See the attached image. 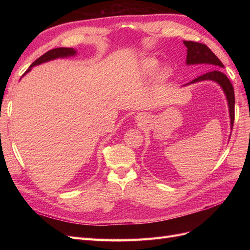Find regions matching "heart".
Wrapping results in <instances>:
<instances>
[{
	"mask_svg": "<svg viewBox=\"0 0 250 250\" xmlns=\"http://www.w3.org/2000/svg\"><path fill=\"white\" fill-rule=\"evenodd\" d=\"M158 66V60L153 57H146L141 62V71L144 75L150 76L152 75ZM171 75V70L168 66H162L156 72V78L158 81H166Z\"/></svg>",
	"mask_w": 250,
	"mask_h": 250,
	"instance_id": "heart-1",
	"label": "heart"
}]
</instances>
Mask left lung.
I'll return each instance as SVG.
<instances>
[{
	"mask_svg": "<svg viewBox=\"0 0 250 250\" xmlns=\"http://www.w3.org/2000/svg\"><path fill=\"white\" fill-rule=\"evenodd\" d=\"M185 46L187 47V62L188 65H194V64H206L208 69H210V72L201 75V76L195 78L191 82L187 83L184 86L194 84V83L210 80L218 83L221 86L224 95L226 97L229 104V119H230V128L232 129L233 120H234V93L233 87L230 83L229 79L226 77L221 72L224 65L220 62L213 52H211L208 46L200 42H195L191 41H184ZM230 138V137H229Z\"/></svg>",
	"mask_w": 250,
	"mask_h": 250,
	"instance_id": "obj_1",
	"label": "left lung"
}]
</instances>
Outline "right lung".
Here are the masks:
<instances>
[{
    "label": "right lung",
    "mask_w": 250,
    "mask_h": 250,
    "mask_svg": "<svg viewBox=\"0 0 250 250\" xmlns=\"http://www.w3.org/2000/svg\"><path fill=\"white\" fill-rule=\"evenodd\" d=\"M75 55H77V51L73 48H56V49L50 50L47 53H44V54L41 56L39 59H36L35 62L29 66V69L24 73L22 76H25L27 73L31 71L32 67L35 65L48 62H51V60H54L57 58H66V57H72Z\"/></svg>",
    "instance_id": "right-lung-1"
}]
</instances>
